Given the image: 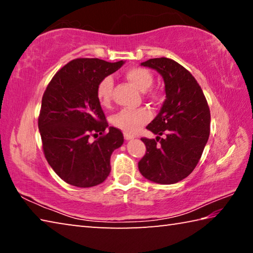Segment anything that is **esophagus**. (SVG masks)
<instances>
[{
  "instance_id": "1",
  "label": "esophagus",
  "mask_w": 253,
  "mask_h": 253,
  "mask_svg": "<svg viewBox=\"0 0 253 253\" xmlns=\"http://www.w3.org/2000/svg\"><path fill=\"white\" fill-rule=\"evenodd\" d=\"M124 137H125V139H131V138H134V135H130V134H128V132H124Z\"/></svg>"
}]
</instances>
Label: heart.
Returning <instances> with one entry per match:
<instances>
[{
    "instance_id": "obj_1",
    "label": "heart",
    "mask_w": 253,
    "mask_h": 253,
    "mask_svg": "<svg viewBox=\"0 0 253 253\" xmlns=\"http://www.w3.org/2000/svg\"><path fill=\"white\" fill-rule=\"evenodd\" d=\"M126 78L134 84L140 90L146 89L153 84V75L145 68L132 67L126 71ZM114 80L110 76H106L99 80L96 87V96L98 101L102 106L108 107L111 104L113 98ZM152 118V113L145 107L136 109H122L111 116L110 122L115 127L126 132H135L142 127L144 124L149 122Z\"/></svg>"
}]
</instances>
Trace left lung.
I'll list each match as a JSON object with an SVG mask.
<instances>
[{"label": "left lung", "instance_id": "1", "mask_svg": "<svg viewBox=\"0 0 253 253\" xmlns=\"http://www.w3.org/2000/svg\"><path fill=\"white\" fill-rule=\"evenodd\" d=\"M142 66L160 72L166 99L146 127L156 139L142 138L146 153L138 162L139 172L152 182L177 183L193 172L209 139L211 114L207 98L191 72L172 59H149Z\"/></svg>", "mask_w": 253, "mask_h": 253}]
</instances>
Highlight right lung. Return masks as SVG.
<instances>
[{
	"mask_svg": "<svg viewBox=\"0 0 253 253\" xmlns=\"http://www.w3.org/2000/svg\"><path fill=\"white\" fill-rule=\"evenodd\" d=\"M124 65L78 58L62 67L46 87L38 118L42 149L66 183L96 186L110 173V156L124 143L121 129L108 127L96 96L99 80Z\"/></svg>",
	"mask_w": 253,
	"mask_h": 253,
	"instance_id": "right-lung-1",
	"label": "right lung"
}]
</instances>
